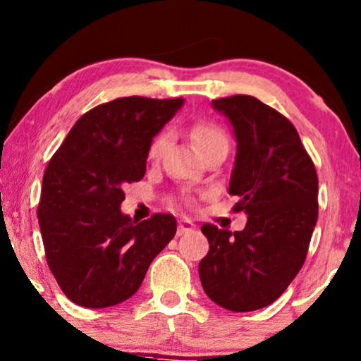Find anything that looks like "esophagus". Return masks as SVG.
<instances>
[{
    "instance_id": "esophagus-1",
    "label": "esophagus",
    "mask_w": 361,
    "mask_h": 361,
    "mask_svg": "<svg viewBox=\"0 0 361 361\" xmlns=\"http://www.w3.org/2000/svg\"><path fill=\"white\" fill-rule=\"evenodd\" d=\"M193 229H195V224H193L190 219H180V221H178V231H176L178 236L187 235V233L193 231Z\"/></svg>"
}]
</instances>
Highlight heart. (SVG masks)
<instances>
[{
  "label": "heart",
  "mask_w": 361,
  "mask_h": 361,
  "mask_svg": "<svg viewBox=\"0 0 361 361\" xmlns=\"http://www.w3.org/2000/svg\"><path fill=\"white\" fill-rule=\"evenodd\" d=\"M190 137H192L193 144L199 152L202 154L204 150L214 147V145H228V137L223 130L219 128L214 123H195L190 130ZM168 133H161L152 140L149 147V157L152 161L159 159L162 152L166 150V145H168Z\"/></svg>",
  "instance_id": "1"
}]
</instances>
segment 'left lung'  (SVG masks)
Instances as JSON below:
<instances>
[{"mask_svg":"<svg viewBox=\"0 0 361 361\" xmlns=\"http://www.w3.org/2000/svg\"><path fill=\"white\" fill-rule=\"evenodd\" d=\"M236 138L229 195L247 214L241 231L202 226L209 253L199 274L205 295L231 312L274 303L307 259L319 216V180L293 123L252 96L212 101Z\"/></svg>","mask_w":361,"mask_h":361,"instance_id":"left-lung-1","label":"left lung"}]
</instances>
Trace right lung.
I'll use <instances>...</instances> for the list:
<instances>
[{
    "mask_svg": "<svg viewBox=\"0 0 361 361\" xmlns=\"http://www.w3.org/2000/svg\"><path fill=\"white\" fill-rule=\"evenodd\" d=\"M185 99L120 97L87 111L42 178L39 226L47 265L73 303L106 308L135 295L176 233L171 214L137 223L123 185L140 181L152 138Z\"/></svg>",
    "mask_w": 361,
    "mask_h": 361,
    "instance_id": "obj_1",
    "label": "right lung"
}]
</instances>
